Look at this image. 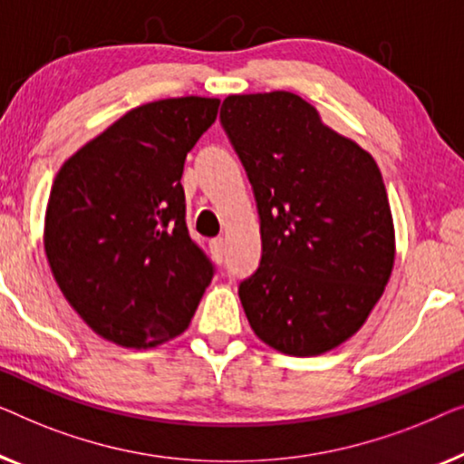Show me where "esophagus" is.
I'll use <instances>...</instances> for the list:
<instances>
[{"instance_id":"esophagus-1","label":"esophagus","mask_w":464,"mask_h":464,"mask_svg":"<svg viewBox=\"0 0 464 464\" xmlns=\"http://www.w3.org/2000/svg\"><path fill=\"white\" fill-rule=\"evenodd\" d=\"M210 247H212L214 256H217L218 260H223V256H225V239L223 237H214L210 241Z\"/></svg>"}]
</instances>
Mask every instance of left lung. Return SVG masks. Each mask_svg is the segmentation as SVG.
I'll list each match as a JSON object with an SVG mask.
<instances>
[{
	"label": "left lung",
	"instance_id": "8db88e82",
	"mask_svg": "<svg viewBox=\"0 0 464 464\" xmlns=\"http://www.w3.org/2000/svg\"><path fill=\"white\" fill-rule=\"evenodd\" d=\"M220 121L260 214L263 258L239 285L250 328L279 353H328L362 328L393 273L381 169L285 90L227 96Z\"/></svg>",
	"mask_w": 464,
	"mask_h": 464
}]
</instances>
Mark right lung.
I'll return each instance as SVG.
<instances>
[{
    "label": "right lung",
    "mask_w": 464,
    "mask_h": 464,
    "mask_svg": "<svg viewBox=\"0 0 464 464\" xmlns=\"http://www.w3.org/2000/svg\"><path fill=\"white\" fill-rule=\"evenodd\" d=\"M218 99L180 96L130 109L58 169L44 250L77 315L109 343L151 349L185 332L212 282L188 237L185 158Z\"/></svg>",
    "instance_id": "1"
}]
</instances>
